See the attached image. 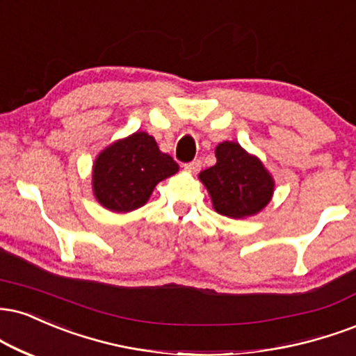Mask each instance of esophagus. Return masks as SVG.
Listing matches in <instances>:
<instances>
[{
	"instance_id": "1",
	"label": "esophagus",
	"mask_w": 356,
	"mask_h": 356,
	"mask_svg": "<svg viewBox=\"0 0 356 356\" xmlns=\"http://www.w3.org/2000/svg\"><path fill=\"white\" fill-rule=\"evenodd\" d=\"M184 167H186V170H189V172H199L200 167H202V162L199 159H194L192 162H187Z\"/></svg>"
}]
</instances>
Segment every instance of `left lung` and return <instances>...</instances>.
I'll use <instances>...</instances> for the list:
<instances>
[{
	"instance_id": "left-lung-1",
	"label": "left lung",
	"mask_w": 356,
	"mask_h": 356,
	"mask_svg": "<svg viewBox=\"0 0 356 356\" xmlns=\"http://www.w3.org/2000/svg\"><path fill=\"white\" fill-rule=\"evenodd\" d=\"M216 157V165L199 174L216 212L230 219H245L270 202L275 184L259 157L229 140L217 145Z\"/></svg>"
}]
</instances>
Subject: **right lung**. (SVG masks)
Masks as SVG:
<instances>
[{
	"instance_id": "obj_1",
	"label": "right lung",
	"mask_w": 356,
	"mask_h": 356,
	"mask_svg": "<svg viewBox=\"0 0 356 356\" xmlns=\"http://www.w3.org/2000/svg\"><path fill=\"white\" fill-rule=\"evenodd\" d=\"M179 170L169 154L157 147L147 132H134L106 147L92 167V191L97 202L113 212L143 207L154 187Z\"/></svg>"
}]
</instances>
